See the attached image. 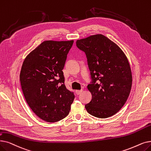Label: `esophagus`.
<instances>
[{
	"instance_id": "1",
	"label": "esophagus",
	"mask_w": 151,
	"mask_h": 151,
	"mask_svg": "<svg viewBox=\"0 0 151 151\" xmlns=\"http://www.w3.org/2000/svg\"><path fill=\"white\" fill-rule=\"evenodd\" d=\"M83 92V90L81 89V90H76V94L78 96V95H80L81 93Z\"/></svg>"
}]
</instances>
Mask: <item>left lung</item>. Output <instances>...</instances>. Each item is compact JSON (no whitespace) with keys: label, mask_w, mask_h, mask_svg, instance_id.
Masks as SVG:
<instances>
[{"label":"left lung","mask_w":151,"mask_h":151,"mask_svg":"<svg viewBox=\"0 0 151 151\" xmlns=\"http://www.w3.org/2000/svg\"><path fill=\"white\" fill-rule=\"evenodd\" d=\"M77 47L86 54L91 81L88 89L92 99L87 112L106 119L117 113L127 101L132 75L126 55L118 45L102 35L77 40Z\"/></svg>","instance_id":"1"}]
</instances>
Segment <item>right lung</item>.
<instances>
[{"label":"right lung","mask_w":151,"mask_h":151,"mask_svg":"<svg viewBox=\"0 0 151 151\" xmlns=\"http://www.w3.org/2000/svg\"><path fill=\"white\" fill-rule=\"evenodd\" d=\"M73 41H45L24 59L19 80L27 104L42 120L56 122L66 117L75 99L67 89L62 70Z\"/></svg>","instance_id":"1"}]
</instances>
